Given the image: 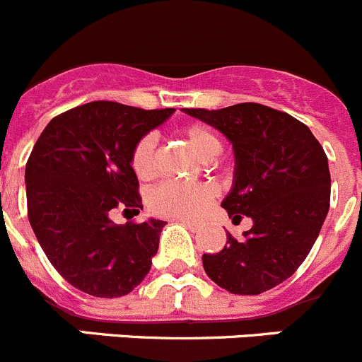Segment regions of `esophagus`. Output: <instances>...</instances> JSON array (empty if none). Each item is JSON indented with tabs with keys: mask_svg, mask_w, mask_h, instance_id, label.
Here are the masks:
<instances>
[{
	"mask_svg": "<svg viewBox=\"0 0 362 362\" xmlns=\"http://www.w3.org/2000/svg\"><path fill=\"white\" fill-rule=\"evenodd\" d=\"M177 221H181L182 225H185V227H188L189 230H197V227H199V225L195 223V221H192V220H182V218H176Z\"/></svg>",
	"mask_w": 362,
	"mask_h": 362,
	"instance_id": "1",
	"label": "esophagus"
}]
</instances>
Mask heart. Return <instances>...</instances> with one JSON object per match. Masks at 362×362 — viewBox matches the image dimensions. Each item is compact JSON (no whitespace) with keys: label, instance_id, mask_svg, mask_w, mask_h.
<instances>
[{"label":"heart","instance_id":"obj_1","mask_svg":"<svg viewBox=\"0 0 362 362\" xmlns=\"http://www.w3.org/2000/svg\"><path fill=\"white\" fill-rule=\"evenodd\" d=\"M181 135L193 151L202 160H213L220 153L221 142L207 124L192 123L181 128ZM132 170L139 180L146 181L155 176V137L144 135L135 142L130 155ZM214 197V189L204 182L165 181L156 186L148 197L151 213L165 218H199Z\"/></svg>","mask_w":362,"mask_h":362}]
</instances>
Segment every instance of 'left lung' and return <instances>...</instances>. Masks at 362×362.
I'll return each instance as SVG.
<instances>
[{
	"instance_id": "8db88e82",
	"label": "left lung",
	"mask_w": 362,
	"mask_h": 362,
	"mask_svg": "<svg viewBox=\"0 0 362 362\" xmlns=\"http://www.w3.org/2000/svg\"><path fill=\"white\" fill-rule=\"evenodd\" d=\"M182 110L232 142L234 182L221 207L232 221L253 220L243 239L227 234L221 252L204 253V271L232 294H262L291 278L317 241L331 200L327 156L306 124L260 103Z\"/></svg>"
}]
</instances>
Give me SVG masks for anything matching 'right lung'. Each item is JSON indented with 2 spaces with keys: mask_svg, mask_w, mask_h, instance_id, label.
Masks as SVG:
<instances>
[{
  "mask_svg": "<svg viewBox=\"0 0 362 362\" xmlns=\"http://www.w3.org/2000/svg\"><path fill=\"white\" fill-rule=\"evenodd\" d=\"M176 109L89 102L45 127L26 163L28 218L61 276L95 298H121L141 284L167 221L116 225L110 213L142 209L132 148Z\"/></svg>",
  "mask_w": 362,
  "mask_h": 362,
  "instance_id": "right-lung-1",
  "label": "right lung"
}]
</instances>
